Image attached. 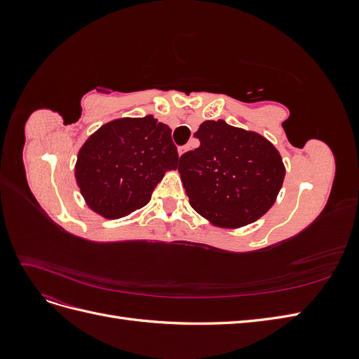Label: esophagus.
Segmentation results:
<instances>
[{"instance_id": "obj_1", "label": "esophagus", "mask_w": 359, "mask_h": 359, "mask_svg": "<svg viewBox=\"0 0 359 359\" xmlns=\"http://www.w3.org/2000/svg\"><path fill=\"white\" fill-rule=\"evenodd\" d=\"M190 149V147H181L180 149H178V156L181 157L184 153H187V151Z\"/></svg>"}]
</instances>
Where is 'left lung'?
Listing matches in <instances>:
<instances>
[{
	"label": "left lung",
	"instance_id": "left-lung-1",
	"mask_svg": "<svg viewBox=\"0 0 359 359\" xmlns=\"http://www.w3.org/2000/svg\"><path fill=\"white\" fill-rule=\"evenodd\" d=\"M194 136L201 147L182 154L178 166L191 208L224 229L260 219L285 181L278 149L262 135L223 119L203 121Z\"/></svg>",
	"mask_w": 359,
	"mask_h": 359
}]
</instances>
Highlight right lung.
<instances>
[{
	"mask_svg": "<svg viewBox=\"0 0 359 359\" xmlns=\"http://www.w3.org/2000/svg\"><path fill=\"white\" fill-rule=\"evenodd\" d=\"M170 133L153 115L103 124L85 140L74 165L85 203L104 219L145 206L165 173L178 166Z\"/></svg>",
	"mask_w": 359,
	"mask_h": 359,
	"instance_id": "1",
	"label": "right lung"
}]
</instances>
